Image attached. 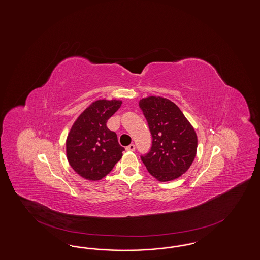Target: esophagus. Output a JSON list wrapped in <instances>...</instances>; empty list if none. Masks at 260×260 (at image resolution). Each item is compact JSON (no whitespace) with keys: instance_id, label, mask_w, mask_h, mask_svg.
Returning <instances> with one entry per match:
<instances>
[{"instance_id":"obj_1","label":"esophagus","mask_w":260,"mask_h":260,"mask_svg":"<svg viewBox=\"0 0 260 260\" xmlns=\"http://www.w3.org/2000/svg\"><path fill=\"white\" fill-rule=\"evenodd\" d=\"M125 150H126V151H127V152H135V144H131V145H128V146H126V147H125Z\"/></svg>"}]
</instances>
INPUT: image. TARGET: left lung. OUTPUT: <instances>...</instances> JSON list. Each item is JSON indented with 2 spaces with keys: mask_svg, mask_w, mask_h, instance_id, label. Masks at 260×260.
Returning <instances> with one entry per match:
<instances>
[{
  "mask_svg": "<svg viewBox=\"0 0 260 260\" xmlns=\"http://www.w3.org/2000/svg\"><path fill=\"white\" fill-rule=\"evenodd\" d=\"M152 135L150 151L141 155L149 173L159 181L178 179L196 156V133L181 110L168 99L148 97L139 102Z\"/></svg>",
  "mask_w": 260,
  "mask_h": 260,
  "instance_id": "obj_1",
  "label": "left lung"
}]
</instances>
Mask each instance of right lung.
I'll use <instances>...</instances> for the list:
<instances>
[{
	"label": "right lung",
	"instance_id": "obj_1",
	"mask_svg": "<svg viewBox=\"0 0 260 260\" xmlns=\"http://www.w3.org/2000/svg\"><path fill=\"white\" fill-rule=\"evenodd\" d=\"M121 101L99 100L90 105L72 126L66 140L67 158L74 171L84 179L106 177L122 157L125 148L107 122L120 108Z\"/></svg>",
	"mask_w": 260,
	"mask_h": 260
}]
</instances>
